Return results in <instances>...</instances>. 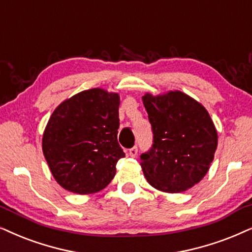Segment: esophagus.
Segmentation results:
<instances>
[{"label":"esophagus","mask_w":252,"mask_h":252,"mask_svg":"<svg viewBox=\"0 0 252 252\" xmlns=\"http://www.w3.org/2000/svg\"><path fill=\"white\" fill-rule=\"evenodd\" d=\"M128 155L130 156V158H135V156L138 155V148H136V147H133V148H130L128 150Z\"/></svg>","instance_id":"1"}]
</instances>
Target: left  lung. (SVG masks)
Returning <instances> with one entry per match:
<instances>
[{
  "label": "left lung",
  "mask_w": 252,
  "mask_h": 252,
  "mask_svg": "<svg viewBox=\"0 0 252 252\" xmlns=\"http://www.w3.org/2000/svg\"><path fill=\"white\" fill-rule=\"evenodd\" d=\"M154 133V145L140 158L153 188L181 193L198 184L210 170L218 132L208 111L179 90L142 96Z\"/></svg>",
  "instance_id": "1"
}]
</instances>
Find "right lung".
Here are the masks:
<instances>
[{
  "label": "right lung",
  "instance_id": "1",
  "mask_svg": "<svg viewBox=\"0 0 252 252\" xmlns=\"http://www.w3.org/2000/svg\"><path fill=\"white\" fill-rule=\"evenodd\" d=\"M118 93L81 91L59 104L42 133V153L64 190L91 194L105 189L125 153L119 146Z\"/></svg>",
  "mask_w": 252,
  "mask_h": 252
}]
</instances>
